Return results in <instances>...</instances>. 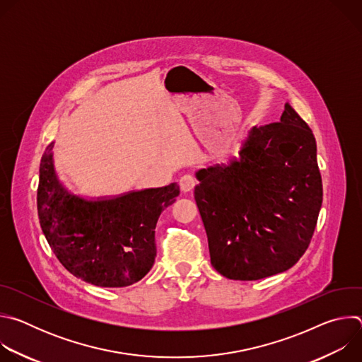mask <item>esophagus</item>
I'll return each mask as SVG.
<instances>
[{
  "label": "esophagus",
  "instance_id": "obj_1",
  "mask_svg": "<svg viewBox=\"0 0 362 362\" xmlns=\"http://www.w3.org/2000/svg\"><path fill=\"white\" fill-rule=\"evenodd\" d=\"M179 186L183 192H190L196 186V179L192 175H183L179 180Z\"/></svg>",
  "mask_w": 362,
  "mask_h": 362
}]
</instances>
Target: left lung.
<instances>
[{
    "instance_id": "obj_1",
    "label": "left lung",
    "mask_w": 362,
    "mask_h": 362,
    "mask_svg": "<svg viewBox=\"0 0 362 362\" xmlns=\"http://www.w3.org/2000/svg\"><path fill=\"white\" fill-rule=\"evenodd\" d=\"M239 159L196 173L212 267L235 281L292 268L311 243L322 204L317 141L285 105L279 123L253 126Z\"/></svg>"
}]
</instances>
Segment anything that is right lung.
<instances>
[{
  "label": "right lung",
  "instance_id": "1",
  "mask_svg": "<svg viewBox=\"0 0 362 362\" xmlns=\"http://www.w3.org/2000/svg\"><path fill=\"white\" fill-rule=\"evenodd\" d=\"M53 146L41 158L37 189L38 219L51 250L70 274L91 285L122 288L140 281L154 264V229L179 196L177 183L84 200L60 185Z\"/></svg>",
  "mask_w": 362,
  "mask_h": 362
}]
</instances>
